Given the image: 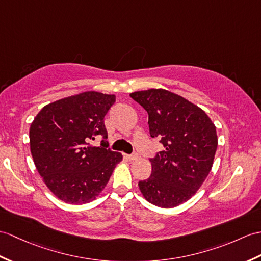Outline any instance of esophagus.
<instances>
[{"label":"esophagus","mask_w":261,"mask_h":261,"mask_svg":"<svg viewBox=\"0 0 261 261\" xmlns=\"http://www.w3.org/2000/svg\"><path fill=\"white\" fill-rule=\"evenodd\" d=\"M125 158L130 161H135L139 158L138 154H125Z\"/></svg>","instance_id":"1"}]
</instances>
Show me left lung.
<instances>
[{
	"label": "left lung",
	"instance_id": "left-lung-1",
	"mask_svg": "<svg viewBox=\"0 0 261 261\" xmlns=\"http://www.w3.org/2000/svg\"><path fill=\"white\" fill-rule=\"evenodd\" d=\"M130 96L148 112L151 138H160L165 147L150 159L152 172L139 188L156 207H177L208 177L218 147L216 126L202 109L170 91L150 89Z\"/></svg>",
	"mask_w": 261,
	"mask_h": 261
}]
</instances>
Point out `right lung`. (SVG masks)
<instances>
[{
    "label": "right lung",
    "mask_w": 261,
    "mask_h": 261,
    "mask_svg": "<svg viewBox=\"0 0 261 261\" xmlns=\"http://www.w3.org/2000/svg\"><path fill=\"white\" fill-rule=\"evenodd\" d=\"M116 95L87 91L45 106L30 126L34 165L54 196L71 204L92 201L122 154L108 149L105 117ZM102 137L100 147L89 143Z\"/></svg>",
    "instance_id": "obj_1"
}]
</instances>
